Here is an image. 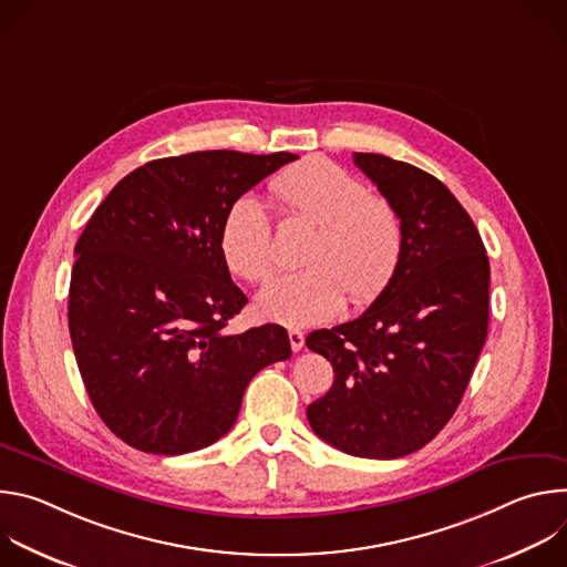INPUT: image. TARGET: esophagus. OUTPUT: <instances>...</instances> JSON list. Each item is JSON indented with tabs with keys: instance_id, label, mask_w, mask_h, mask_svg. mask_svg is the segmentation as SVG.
Masks as SVG:
<instances>
[{
	"instance_id": "obj_1",
	"label": "esophagus",
	"mask_w": 567,
	"mask_h": 567,
	"mask_svg": "<svg viewBox=\"0 0 567 567\" xmlns=\"http://www.w3.org/2000/svg\"><path fill=\"white\" fill-rule=\"evenodd\" d=\"M289 343H291L293 352H300L302 346H305V332H300L298 328H291L289 330Z\"/></svg>"
}]
</instances>
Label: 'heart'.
Segmentation results:
<instances>
[{
    "instance_id": "b5f03b06",
    "label": "heart",
    "mask_w": 567,
    "mask_h": 567,
    "mask_svg": "<svg viewBox=\"0 0 567 567\" xmlns=\"http://www.w3.org/2000/svg\"><path fill=\"white\" fill-rule=\"evenodd\" d=\"M269 190L289 219L316 224L302 271L276 278L256 298V311L280 326H313L337 316L346 293L374 300L392 280L403 254L394 206L328 158H309L271 179ZM226 267L241 280L274 274V219L256 195H239L219 228Z\"/></svg>"
}]
</instances>
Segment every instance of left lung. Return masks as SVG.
I'll list each match as a JSON object with an SVG mask.
<instances>
[{"label": "left lung", "mask_w": 567, "mask_h": 567, "mask_svg": "<svg viewBox=\"0 0 567 567\" xmlns=\"http://www.w3.org/2000/svg\"><path fill=\"white\" fill-rule=\"evenodd\" d=\"M354 164L399 213L403 254L359 318L307 337L334 368L307 420L343 453L394 460L426 446L460 406L487 339L489 258L440 179L372 152H354Z\"/></svg>", "instance_id": "obj_1"}]
</instances>
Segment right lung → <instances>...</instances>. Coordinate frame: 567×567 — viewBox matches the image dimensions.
Returning a JSON list of instances; mask_svg holds the SVG:
<instances>
[{
    "instance_id": "obj_1",
    "label": "right lung",
    "mask_w": 567,
    "mask_h": 567,
    "mask_svg": "<svg viewBox=\"0 0 567 567\" xmlns=\"http://www.w3.org/2000/svg\"><path fill=\"white\" fill-rule=\"evenodd\" d=\"M298 154L206 150L123 177L75 241L69 334L105 426L154 455L210 446L249 381L291 357L274 322L226 334L247 305L219 249L228 206Z\"/></svg>"
}]
</instances>
